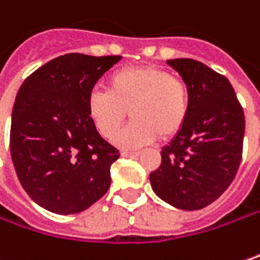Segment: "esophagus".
<instances>
[{"label":"esophagus","mask_w":260,"mask_h":260,"mask_svg":"<svg viewBox=\"0 0 260 260\" xmlns=\"http://www.w3.org/2000/svg\"><path fill=\"white\" fill-rule=\"evenodd\" d=\"M122 156H123V157H135V156H138V152H126V150H123V152H122Z\"/></svg>","instance_id":"esophagus-1"}]
</instances>
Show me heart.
<instances>
[{"label":"heart","mask_w":260,"mask_h":260,"mask_svg":"<svg viewBox=\"0 0 260 260\" xmlns=\"http://www.w3.org/2000/svg\"><path fill=\"white\" fill-rule=\"evenodd\" d=\"M87 116L101 137L111 140L125 122H132L116 141L123 147H141L159 137L177 135L190 111V90L183 79L154 65L128 67L108 77L107 92L87 95Z\"/></svg>","instance_id":"b5f03b06"}]
</instances>
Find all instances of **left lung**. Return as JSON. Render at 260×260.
Instances as JSON below:
<instances>
[{
	"mask_svg": "<svg viewBox=\"0 0 260 260\" xmlns=\"http://www.w3.org/2000/svg\"><path fill=\"white\" fill-rule=\"evenodd\" d=\"M190 90L183 129L150 174L154 193L181 210H201L229 187L241 164L246 119L229 80L200 60L168 59Z\"/></svg>",
	"mask_w": 260,
	"mask_h": 260,
	"instance_id": "1",
	"label": "left lung"
}]
</instances>
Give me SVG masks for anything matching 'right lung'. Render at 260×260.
<instances>
[{
    "label": "right lung",
    "mask_w": 260,
    "mask_h": 260,
    "mask_svg": "<svg viewBox=\"0 0 260 260\" xmlns=\"http://www.w3.org/2000/svg\"><path fill=\"white\" fill-rule=\"evenodd\" d=\"M120 58L68 53L36 70L17 92L13 165L26 193L52 213L84 211L110 187V167L120 153L95 129L86 103Z\"/></svg>",
    "instance_id": "obj_1"
}]
</instances>
